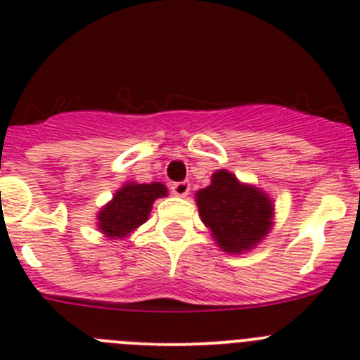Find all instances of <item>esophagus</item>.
<instances>
[{
  "label": "esophagus",
  "mask_w": 360,
  "mask_h": 360,
  "mask_svg": "<svg viewBox=\"0 0 360 360\" xmlns=\"http://www.w3.org/2000/svg\"><path fill=\"white\" fill-rule=\"evenodd\" d=\"M172 193L177 198H186L190 193V183L188 181H181V183L172 184Z\"/></svg>",
  "instance_id": "1"
}]
</instances>
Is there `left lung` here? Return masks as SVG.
<instances>
[{
    "mask_svg": "<svg viewBox=\"0 0 360 360\" xmlns=\"http://www.w3.org/2000/svg\"><path fill=\"white\" fill-rule=\"evenodd\" d=\"M199 215L212 239L226 254H246L274 228L275 205L264 190L240 183L232 172L212 174L206 188L195 192Z\"/></svg>",
    "mask_w": 360,
    "mask_h": 360,
    "instance_id": "1",
    "label": "left lung"
}]
</instances>
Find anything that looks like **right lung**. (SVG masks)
Returning <instances> with one entry per match:
<instances>
[{
	"mask_svg": "<svg viewBox=\"0 0 360 360\" xmlns=\"http://www.w3.org/2000/svg\"><path fill=\"white\" fill-rule=\"evenodd\" d=\"M168 188L162 183H134L127 181L115 190L112 199L96 215L99 232L110 240L127 239L146 223L155 199L167 198Z\"/></svg>",
	"mask_w": 360,
	"mask_h": 360,
	"instance_id": "right-lung-1",
	"label": "right lung"
}]
</instances>
